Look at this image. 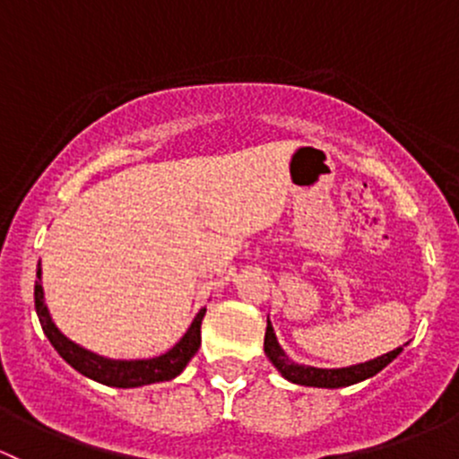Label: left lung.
<instances>
[{
    "label": "left lung",
    "mask_w": 459,
    "mask_h": 459,
    "mask_svg": "<svg viewBox=\"0 0 459 459\" xmlns=\"http://www.w3.org/2000/svg\"><path fill=\"white\" fill-rule=\"evenodd\" d=\"M264 351L268 355V359L274 364V368L285 377L287 381L299 385H314V387H346L352 384H359V381L370 379L377 372L384 370L392 359H396V355L403 351L399 349L385 352V355L377 357V359L364 361V364L346 366V368H314V366H303L291 361L285 355V351L281 349V344L276 342L274 329H272L268 320V329H265V340H264Z\"/></svg>",
    "instance_id": "obj_1"
}]
</instances>
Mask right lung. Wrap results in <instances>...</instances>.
Returning a JSON list of instances; mask_svg holds the SVG:
<instances>
[{
    "label": "right lung",
    "instance_id": "right-lung-1",
    "mask_svg": "<svg viewBox=\"0 0 459 459\" xmlns=\"http://www.w3.org/2000/svg\"><path fill=\"white\" fill-rule=\"evenodd\" d=\"M37 283H34V307H37L39 322L43 326V333L52 342L56 352L67 361L72 368H75L80 375L89 377V379L98 381V384L110 385V387H139L159 384V381H169L178 377L189 364L191 357L200 349V325L206 309H200L195 316L187 333L180 337L178 344L169 349L163 355L152 357V359H108V357L91 352L75 342L65 337L58 331V326L52 322L48 305L43 299V285H41V264L37 270Z\"/></svg>",
    "mask_w": 459,
    "mask_h": 459
}]
</instances>
